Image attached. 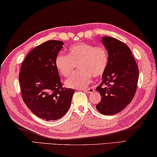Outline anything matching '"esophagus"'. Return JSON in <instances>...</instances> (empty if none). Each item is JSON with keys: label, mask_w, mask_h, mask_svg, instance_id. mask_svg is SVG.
I'll list each match as a JSON object with an SVG mask.
<instances>
[{"label": "esophagus", "mask_w": 157, "mask_h": 157, "mask_svg": "<svg viewBox=\"0 0 157 157\" xmlns=\"http://www.w3.org/2000/svg\"><path fill=\"white\" fill-rule=\"evenodd\" d=\"M94 91V89H92V88H90V89H87V90H85V92H86V93H92V92H93Z\"/></svg>", "instance_id": "esophagus-1"}]
</instances>
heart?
<instances>
[{
	"label": "heart",
	"instance_id": "b5f03b06",
	"mask_svg": "<svg viewBox=\"0 0 157 157\" xmlns=\"http://www.w3.org/2000/svg\"><path fill=\"white\" fill-rule=\"evenodd\" d=\"M108 61V52L104 47L80 43L69 48L68 55L58 54L55 66L62 76L67 77L78 65L79 71L69 77L65 84L70 88L83 89L92 83V77L99 78L105 74Z\"/></svg>",
	"mask_w": 157,
	"mask_h": 157
}]
</instances>
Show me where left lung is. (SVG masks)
Masks as SVG:
<instances>
[{"label": "left lung", "mask_w": 157, "mask_h": 157, "mask_svg": "<svg viewBox=\"0 0 157 157\" xmlns=\"http://www.w3.org/2000/svg\"><path fill=\"white\" fill-rule=\"evenodd\" d=\"M109 61L103 81L97 87L101 100L97 110L104 115L120 112L133 99L139 79V67L130 49L117 38L103 36Z\"/></svg>", "instance_id": "8db88e82"}]
</instances>
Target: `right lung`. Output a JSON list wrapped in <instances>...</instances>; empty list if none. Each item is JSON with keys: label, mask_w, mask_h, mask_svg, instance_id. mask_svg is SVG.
<instances>
[{"label": "right lung", "mask_w": 157, "mask_h": 157, "mask_svg": "<svg viewBox=\"0 0 157 157\" xmlns=\"http://www.w3.org/2000/svg\"><path fill=\"white\" fill-rule=\"evenodd\" d=\"M60 40H48L29 52L21 65L22 98L36 116L46 121L62 118L70 108L74 90L63 87L55 59Z\"/></svg>", "instance_id": "right-lung-1"}]
</instances>
